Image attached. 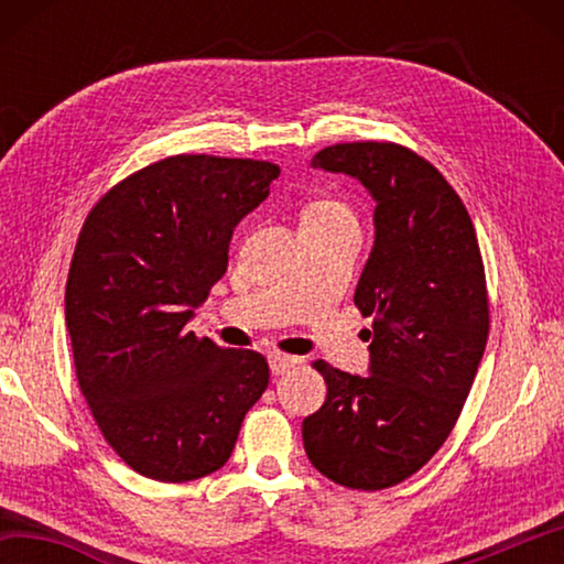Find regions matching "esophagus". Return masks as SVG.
Listing matches in <instances>:
<instances>
[{"label":"esophagus","instance_id":"obj_1","mask_svg":"<svg viewBox=\"0 0 564 564\" xmlns=\"http://www.w3.org/2000/svg\"><path fill=\"white\" fill-rule=\"evenodd\" d=\"M295 362H299V358L285 356V352H271V356H269V366H271V370H273L275 376L289 373V370L295 366Z\"/></svg>","mask_w":564,"mask_h":564}]
</instances>
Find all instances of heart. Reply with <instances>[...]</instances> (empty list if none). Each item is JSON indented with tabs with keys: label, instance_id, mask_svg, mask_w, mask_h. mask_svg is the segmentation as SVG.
<instances>
[{
	"label": "heart",
	"instance_id": "heart-1",
	"mask_svg": "<svg viewBox=\"0 0 564 564\" xmlns=\"http://www.w3.org/2000/svg\"><path fill=\"white\" fill-rule=\"evenodd\" d=\"M348 226H358V218L338 198H316L301 212V231H336Z\"/></svg>",
	"mask_w": 564,
	"mask_h": 564
}]
</instances>
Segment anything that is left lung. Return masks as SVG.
I'll use <instances>...</instances> for the list:
<instances>
[{"label": "left lung", "instance_id": "8db88e82", "mask_svg": "<svg viewBox=\"0 0 564 564\" xmlns=\"http://www.w3.org/2000/svg\"><path fill=\"white\" fill-rule=\"evenodd\" d=\"M311 166L358 178L376 202L352 299L373 330L368 376L313 362L328 395L303 420V447L328 480L383 490L441 451L473 388L490 328L480 246L460 196L405 147L336 144Z\"/></svg>", "mask_w": 564, "mask_h": 564}]
</instances>
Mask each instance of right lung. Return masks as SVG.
<instances>
[{"instance_id": "right-lung-1", "label": "right lung", "mask_w": 564, "mask_h": 564, "mask_svg": "<svg viewBox=\"0 0 564 564\" xmlns=\"http://www.w3.org/2000/svg\"><path fill=\"white\" fill-rule=\"evenodd\" d=\"M279 174L269 161L169 156L113 186L82 226L64 295L76 378L107 443L151 480L218 470L269 386L261 352L186 326Z\"/></svg>"}]
</instances>
